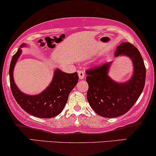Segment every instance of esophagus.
<instances>
[{"label": "esophagus", "mask_w": 156, "mask_h": 156, "mask_svg": "<svg viewBox=\"0 0 156 156\" xmlns=\"http://www.w3.org/2000/svg\"><path fill=\"white\" fill-rule=\"evenodd\" d=\"M78 75L80 80H82L84 78V72L83 71H78Z\"/></svg>", "instance_id": "obj_1"}]
</instances>
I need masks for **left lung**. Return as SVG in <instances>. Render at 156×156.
Listing matches in <instances>:
<instances>
[{"instance_id": "8db88e82", "label": "left lung", "mask_w": 156, "mask_h": 156, "mask_svg": "<svg viewBox=\"0 0 156 156\" xmlns=\"http://www.w3.org/2000/svg\"><path fill=\"white\" fill-rule=\"evenodd\" d=\"M129 57L134 65L132 78L124 83H118L109 77L112 62H105L87 69L86 80L89 86L88 103L95 112L105 118H114L126 113L133 106L144 89L146 69L140 51L129 43H122L116 48V57Z\"/></svg>"}]
</instances>
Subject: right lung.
Segmentation results:
<instances>
[{"mask_svg":"<svg viewBox=\"0 0 156 156\" xmlns=\"http://www.w3.org/2000/svg\"><path fill=\"white\" fill-rule=\"evenodd\" d=\"M24 46L25 44L20 47ZM21 53L22 50L19 48L13 55L9 68L11 92L17 103L27 113L38 118L50 119L58 116L66 105L69 93L77 84V73L68 74L57 69L51 83L43 92L36 95H26L18 89L13 77V68Z\"/></svg>","mask_w":156,"mask_h":156,"instance_id":"1","label":"right lung"}]
</instances>
